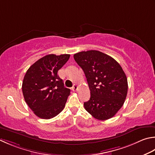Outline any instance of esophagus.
<instances>
[{"label":"esophagus","instance_id":"obj_1","mask_svg":"<svg viewBox=\"0 0 155 155\" xmlns=\"http://www.w3.org/2000/svg\"><path fill=\"white\" fill-rule=\"evenodd\" d=\"M78 89V85L77 84H74L73 87H72V90L73 91H77Z\"/></svg>","mask_w":155,"mask_h":155}]
</instances>
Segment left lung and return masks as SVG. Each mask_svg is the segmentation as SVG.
Segmentation results:
<instances>
[{"mask_svg": "<svg viewBox=\"0 0 155 155\" xmlns=\"http://www.w3.org/2000/svg\"><path fill=\"white\" fill-rule=\"evenodd\" d=\"M74 58L83 70L91 91L84 109L99 120L114 117L128 93V81L122 66L112 57L97 50L81 51Z\"/></svg>", "mask_w": 155, "mask_h": 155, "instance_id": "8db88e82", "label": "left lung"}]
</instances>
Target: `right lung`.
Masks as SVG:
<instances>
[{"label": "right lung", "instance_id": "right-lung-1", "mask_svg": "<svg viewBox=\"0 0 155 155\" xmlns=\"http://www.w3.org/2000/svg\"><path fill=\"white\" fill-rule=\"evenodd\" d=\"M70 54H48L27 70L22 91L27 105L38 117L51 119L65 107L71 90L64 86L58 71L65 64Z\"/></svg>", "mask_w": 155, "mask_h": 155}]
</instances>
